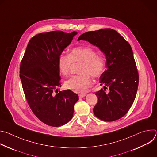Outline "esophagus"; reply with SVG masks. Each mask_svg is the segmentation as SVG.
I'll return each mask as SVG.
<instances>
[{
  "label": "esophagus",
  "mask_w": 157,
  "mask_h": 157,
  "mask_svg": "<svg viewBox=\"0 0 157 157\" xmlns=\"http://www.w3.org/2000/svg\"><path fill=\"white\" fill-rule=\"evenodd\" d=\"M86 96V94L81 93V94H79V98H84V97Z\"/></svg>",
  "instance_id": "34e87169"
}]
</instances>
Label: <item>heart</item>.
Wrapping results in <instances>:
<instances>
[{
	"instance_id": "1",
	"label": "heart",
	"mask_w": 157,
	"mask_h": 157,
	"mask_svg": "<svg viewBox=\"0 0 157 157\" xmlns=\"http://www.w3.org/2000/svg\"><path fill=\"white\" fill-rule=\"evenodd\" d=\"M82 63L81 75L73 76L65 82V86L70 90L79 93H86L92 86L89 75L94 78L101 77L106 68V59L102 55L91 47H78L73 48L70 55L61 53L58 58V66L63 76L68 75L73 63Z\"/></svg>"
}]
</instances>
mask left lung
Wrapping results in <instances>:
<instances>
[{
    "instance_id": "1",
    "label": "left lung",
    "mask_w": 157,
    "mask_h": 157,
    "mask_svg": "<svg viewBox=\"0 0 157 157\" xmlns=\"http://www.w3.org/2000/svg\"><path fill=\"white\" fill-rule=\"evenodd\" d=\"M81 40L98 47L106 57L107 69L100 77L104 89L96 93L98 101L94 114L104 121L119 119L132 105L139 85V73L130 44L111 29L85 32L78 41ZM107 88L108 94L104 91Z\"/></svg>"
}]
</instances>
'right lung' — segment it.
<instances>
[{
  "instance_id": "obj_1",
  "label": "right lung",
  "mask_w": 157,
  "mask_h": 157,
  "mask_svg": "<svg viewBox=\"0 0 157 157\" xmlns=\"http://www.w3.org/2000/svg\"><path fill=\"white\" fill-rule=\"evenodd\" d=\"M77 33L53 31L37 34L29 41L21 61L20 78L27 102L37 118L48 125L68 123L79 99L70 89H58L61 86L59 56Z\"/></svg>"
}]
</instances>
